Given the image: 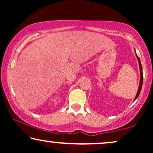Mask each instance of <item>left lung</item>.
<instances>
[{
    "label": "left lung",
    "instance_id": "8db88e82",
    "mask_svg": "<svg viewBox=\"0 0 153 153\" xmlns=\"http://www.w3.org/2000/svg\"><path fill=\"white\" fill-rule=\"evenodd\" d=\"M136 53V51H135ZM136 56H137V58L138 59V62H139V69H140V83H139V88H138V91H137V95H136V97L134 98V100L133 102H134L137 99L138 97H139L140 93H141V88H142V84H143V70H142V66H141V60H140V58L138 57V56L137 55V53H136Z\"/></svg>",
    "mask_w": 153,
    "mask_h": 153
}]
</instances>
